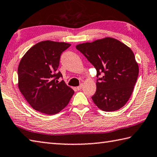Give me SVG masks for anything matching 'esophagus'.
<instances>
[{
  "label": "esophagus",
  "instance_id": "1",
  "mask_svg": "<svg viewBox=\"0 0 157 157\" xmlns=\"http://www.w3.org/2000/svg\"><path fill=\"white\" fill-rule=\"evenodd\" d=\"M82 86H83V84H82L79 85V86L77 87V90H80L82 89Z\"/></svg>",
  "mask_w": 157,
  "mask_h": 157
}]
</instances>
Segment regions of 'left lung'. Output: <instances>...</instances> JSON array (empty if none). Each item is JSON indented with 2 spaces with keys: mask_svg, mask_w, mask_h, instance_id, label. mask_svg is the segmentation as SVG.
<instances>
[{
  "mask_svg": "<svg viewBox=\"0 0 157 157\" xmlns=\"http://www.w3.org/2000/svg\"><path fill=\"white\" fill-rule=\"evenodd\" d=\"M97 71V90L92 97L106 112L123 107L130 99L139 75L132 51L118 40L105 38L76 46ZM102 73L103 76L99 78Z\"/></svg>",
  "mask_w": 157,
  "mask_h": 157,
  "instance_id": "1",
  "label": "left lung"
}]
</instances>
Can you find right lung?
Here are the masks:
<instances>
[{"instance_id":"1","label":"right lung","mask_w":157,"mask_h":157,"mask_svg":"<svg viewBox=\"0 0 157 157\" xmlns=\"http://www.w3.org/2000/svg\"><path fill=\"white\" fill-rule=\"evenodd\" d=\"M71 46L50 40L38 42L22 57L18 69V88L34 110L55 115L66 107L74 90L58 72L62 53Z\"/></svg>"}]
</instances>
